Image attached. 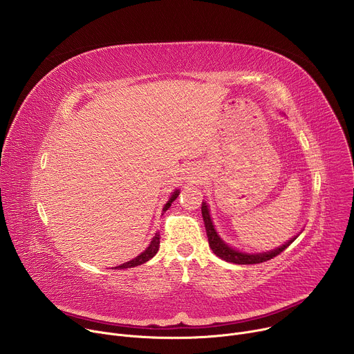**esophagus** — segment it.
Masks as SVG:
<instances>
[{
	"label": "esophagus",
	"mask_w": 354,
	"mask_h": 354,
	"mask_svg": "<svg viewBox=\"0 0 354 354\" xmlns=\"http://www.w3.org/2000/svg\"><path fill=\"white\" fill-rule=\"evenodd\" d=\"M189 178L192 179V182H194V180L198 178V175H197V174H192V175H189Z\"/></svg>",
	"instance_id": "34e87169"
}]
</instances>
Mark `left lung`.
Returning a JSON list of instances; mask_svg holds the SVG:
<instances>
[{
  "instance_id": "8db88e82",
  "label": "left lung",
  "mask_w": 354,
  "mask_h": 354,
  "mask_svg": "<svg viewBox=\"0 0 354 354\" xmlns=\"http://www.w3.org/2000/svg\"><path fill=\"white\" fill-rule=\"evenodd\" d=\"M201 216H203V221H205V227H206V232H207V238H209V245H210L212 250L214 252V255L225 262H231V263H236V265H255V263H262V262L270 261L274 257H277L279 254H281V252L290 243H292L301 234V232H298L297 235L290 238L287 242H284L283 245H280L272 250L255 252L254 254V252H243V250H239V249L228 245L218 235V232L213 224V220H212L210 206L206 200H203V203H201Z\"/></svg>"
}]
</instances>
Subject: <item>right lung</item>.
I'll return each instance as SVG.
<instances>
[{"label": "right lung", "instance_id": "add662e5", "mask_svg": "<svg viewBox=\"0 0 354 354\" xmlns=\"http://www.w3.org/2000/svg\"><path fill=\"white\" fill-rule=\"evenodd\" d=\"M179 193H180V190H179V189H175V190L171 193V196H169L168 201L165 203V206L162 207V213H164V212H167V210L171 207V205L174 203L175 198L179 196ZM158 249H160V232H156V235L153 236V239H151L149 245H148V246L141 252V254H140L138 257H136L134 259H131V261H129V262H126V263H122V265L116 266L115 269H129V268L140 266V265H142V263L148 262L151 258H154V257H156V254L158 252Z\"/></svg>", "mask_w": 354, "mask_h": 354}]
</instances>
